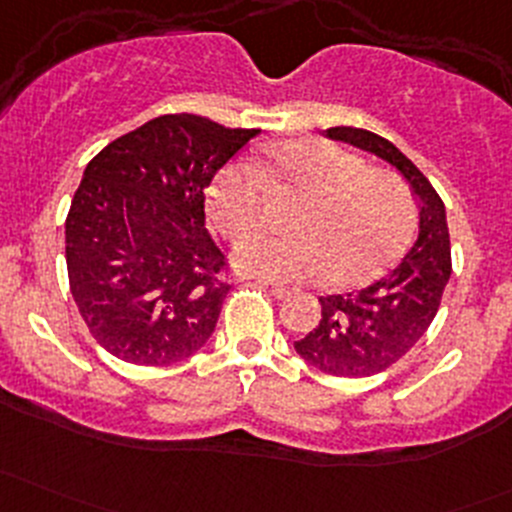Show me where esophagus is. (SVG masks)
<instances>
[{
	"label": "esophagus",
	"mask_w": 512,
	"mask_h": 512,
	"mask_svg": "<svg viewBox=\"0 0 512 512\" xmlns=\"http://www.w3.org/2000/svg\"><path fill=\"white\" fill-rule=\"evenodd\" d=\"M260 282H262V285H265V287H270V292L275 294L277 299H287L289 294L294 292V289H289V287H282V285H275V282H267V280H260Z\"/></svg>",
	"instance_id": "1"
}]
</instances>
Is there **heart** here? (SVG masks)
Masks as SVG:
<instances>
[{
    "instance_id": "1",
    "label": "heart",
    "mask_w": 512,
    "mask_h": 512,
    "mask_svg": "<svg viewBox=\"0 0 512 512\" xmlns=\"http://www.w3.org/2000/svg\"><path fill=\"white\" fill-rule=\"evenodd\" d=\"M260 175L272 190L304 200L289 220L294 235H255L237 247L235 265L250 275L364 285L391 267L414 230V198L404 180L389 170L366 168L359 156L327 141L297 138L272 148L260 160ZM260 175L230 163L210 183V218L230 240L257 225Z\"/></svg>"
}]
</instances>
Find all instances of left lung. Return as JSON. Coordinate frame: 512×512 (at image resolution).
Wrapping results in <instances>:
<instances>
[{"label": "left lung", "instance_id": "1", "mask_svg": "<svg viewBox=\"0 0 512 512\" xmlns=\"http://www.w3.org/2000/svg\"><path fill=\"white\" fill-rule=\"evenodd\" d=\"M324 136L371 153L401 175L418 208V237L399 267L359 292L319 297L322 319L294 342L314 369L364 379L389 369L426 334L451 277L446 208L426 175L399 148L364 128H327Z\"/></svg>", "mask_w": 512, "mask_h": 512}]
</instances>
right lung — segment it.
<instances>
[{
    "instance_id": "1",
    "label": "right lung",
    "mask_w": 512,
    "mask_h": 512,
    "mask_svg": "<svg viewBox=\"0 0 512 512\" xmlns=\"http://www.w3.org/2000/svg\"><path fill=\"white\" fill-rule=\"evenodd\" d=\"M257 133L193 113L158 116L86 165L66 218V270L108 354L165 366L205 347L230 292L205 190Z\"/></svg>"
}]
</instances>
